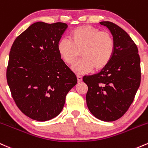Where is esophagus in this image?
I'll use <instances>...</instances> for the list:
<instances>
[{
  "mask_svg": "<svg viewBox=\"0 0 148 148\" xmlns=\"http://www.w3.org/2000/svg\"><path fill=\"white\" fill-rule=\"evenodd\" d=\"M77 80H78V82H82V76L77 75Z\"/></svg>",
  "mask_w": 148,
  "mask_h": 148,
  "instance_id": "1",
  "label": "esophagus"
}]
</instances>
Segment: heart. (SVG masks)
<instances>
[{
    "mask_svg": "<svg viewBox=\"0 0 148 148\" xmlns=\"http://www.w3.org/2000/svg\"><path fill=\"white\" fill-rule=\"evenodd\" d=\"M70 39L60 40L58 51L67 65H72L81 53L83 59L72 66L77 74H85L93 69L102 70L108 65L114 53L115 42L111 34L90 25L71 31Z\"/></svg>",
    "mask_w": 148,
    "mask_h": 148,
    "instance_id": "obj_1",
    "label": "heart"
}]
</instances>
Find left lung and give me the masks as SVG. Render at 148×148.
Masks as SVG:
<instances>
[{"mask_svg": "<svg viewBox=\"0 0 148 148\" xmlns=\"http://www.w3.org/2000/svg\"><path fill=\"white\" fill-rule=\"evenodd\" d=\"M109 29L115 42L114 56L98 74L85 76L86 104L93 116L104 121L121 118L134 101L140 84V60L129 35L111 22H100Z\"/></svg>", "mask_w": 148, "mask_h": 148, "instance_id": "obj_1", "label": "left lung"}]
</instances>
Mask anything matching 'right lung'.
I'll list each match as a JSON object with an SVG mask.
<instances>
[{"instance_id":"obj_1","label":"right lung","mask_w":148,"mask_h":148,"mask_svg":"<svg viewBox=\"0 0 148 148\" xmlns=\"http://www.w3.org/2000/svg\"><path fill=\"white\" fill-rule=\"evenodd\" d=\"M67 28L62 22L34 23L16 38L7 67L8 84L19 110L39 121L62 110L66 94L77 83L75 74L58 51Z\"/></svg>"}]
</instances>
